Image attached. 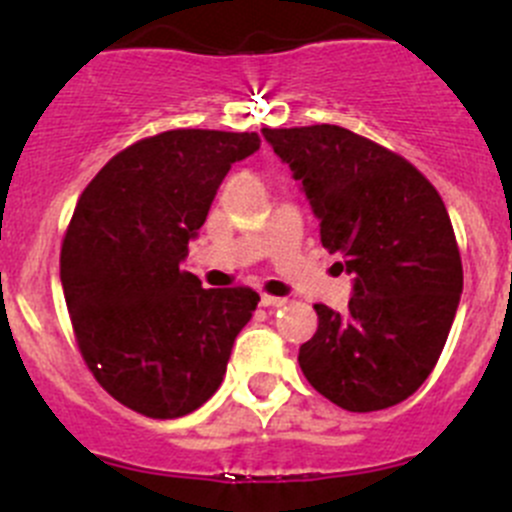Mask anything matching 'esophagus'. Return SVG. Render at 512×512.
<instances>
[{"label": "esophagus", "instance_id": "1", "mask_svg": "<svg viewBox=\"0 0 512 512\" xmlns=\"http://www.w3.org/2000/svg\"><path fill=\"white\" fill-rule=\"evenodd\" d=\"M262 307H282L285 305V297H272V295H260Z\"/></svg>", "mask_w": 512, "mask_h": 512}]
</instances>
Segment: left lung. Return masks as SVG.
Returning <instances> with one entry per match:
<instances>
[{
	"label": "left lung",
	"instance_id": "8db88e82",
	"mask_svg": "<svg viewBox=\"0 0 512 512\" xmlns=\"http://www.w3.org/2000/svg\"><path fill=\"white\" fill-rule=\"evenodd\" d=\"M262 137L300 182L322 247L352 275L345 312L315 305L317 332L297 355L307 382L350 413L403 403L433 372L463 292L438 190L408 160L337 124L265 127Z\"/></svg>",
	"mask_w": 512,
	"mask_h": 512
}]
</instances>
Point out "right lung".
Listing matches in <instances>:
<instances>
[{
    "label": "right lung",
    "mask_w": 512,
    "mask_h": 512,
    "mask_svg": "<svg viewBox=\"0 0 512 512\" xmlns=\"http://www.w3.org/2000/svg\"><path fill=\"white\" fill-rule=\"evenodd\" d=\"M255 132L172 130L107 162L82 192L59 257L77 345L97 382L135 413L182 418L215 395L260 295L202 290L182 270Z\"/></svg>",
    "instance_id": "1"
}]
</instances>
